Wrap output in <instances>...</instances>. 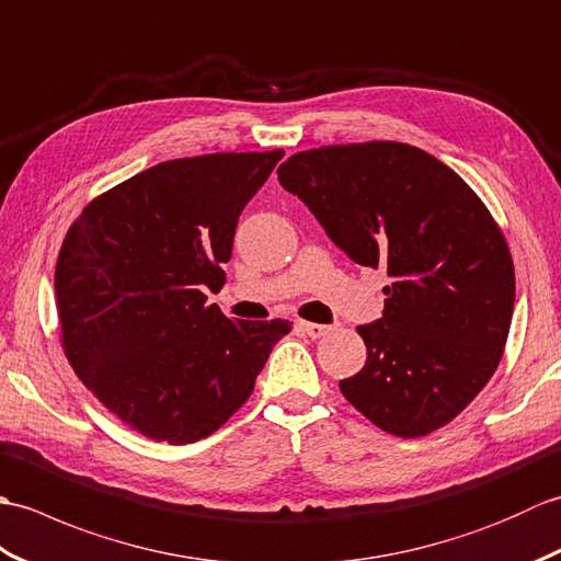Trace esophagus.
Instances as JSON below:
<instances>
[{
  "mask_svg": "<svg viewBox=\"0 0 561 561\" xmlns=\"http://www.w3.org/2000/svg\"><path fill=\"white\" fill-rule=\"evenodd\" d=\"M299 328H301V330L306 332V335L311 337V340L323 337V335H328V332H330V325H320V323H306V320H301Z\"/></svg>",
  "mask_w": 561,
  "mask_h": 561,
  "instance_id": "obj_1",
  "label": "esophagus"
}]
</instances>
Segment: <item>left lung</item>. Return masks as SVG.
<instances>
[{"label": "left lung", "instance_id": "8db88e82", "mask_svg": "<svg viewBox=\"0 0 561 561\" xmlns=\"http://www.w3.org/2000/svg\"><path fill=\"white\" fill-rule=\"evenodd\" d=\"M277 175L356 265L392 279L383 318L356 328L368 356L340 380L342 396L400 438L456 420L502 362L516 299L514 260L484 202L402 141L299 151Z\"/></svg>", "mask_w": 561, "mask_h": 561}]
</instances>
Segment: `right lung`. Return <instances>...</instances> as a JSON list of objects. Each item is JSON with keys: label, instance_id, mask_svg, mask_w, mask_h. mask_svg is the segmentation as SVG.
I'll list each match as a JSON object with an SVG mask.
<instances>
[{"label": "right lung", "instance_id": "obj_1", "mask_svg": "<svg viewBox=\"0 0 561 561\" xmlns=\"http://www.w3.org/2000/svg\"><path fill=\"white\" fill-rule=\"evenodd\" d=\"M282 149L205 153L141 171L89 202L59 248L62 350L117 420L183 446L255 388L289 320H231L219 291L238 217Z\"/></svg>", "mask_w": 561, "mask_h": 561}]
</instances>
